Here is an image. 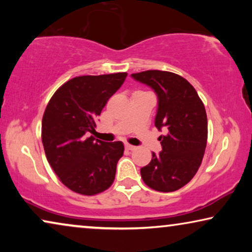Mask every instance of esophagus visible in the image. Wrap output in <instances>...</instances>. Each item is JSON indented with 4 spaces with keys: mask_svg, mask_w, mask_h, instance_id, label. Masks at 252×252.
Segmentation results:
<instances>
[{
    "mask_svg": "<svg viewBox=\"0 0 252 252\" xmlns=\"http://www.w3.org/2000/svg\"><path fill=\"white\" fill-rule=\"evenodd\" d=\"M125 149H126V150L132 151V150L135 149V147H134V146H130V144H125Z\"/></svg>",
    "mask_w": 252,
    "mask_h": 252,
    "instance_id": "obj_1",
    "label": "esophagus"
}]
</instances>
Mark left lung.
Instances as JSON below:
<instances>
[{"label": "left lung", "instance_id": "obj_1", "mask_svg": "<svg viewBox=\"0 0 252 252\" xmlns=\"http://www.w3.org/2000/svg\"><path fill=\"white\" fill-rule=\"evenodd\" d=\"M132 77L156 92L155 125L167 132L159 136L163 150L153 153L150 163L141 168V178L154 190L175 191L194 178L202 164L208 142L204 104L195 88L173 72L148 70Z\"/></svg>", "mask_w": 252, "mask_h": 252}]
</instances>
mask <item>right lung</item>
Returning a JSON list of instances; mask_svg holds the SVG:
<instances>
[{
    "label": "right lung",
    "instance_id": "add662e5",
    "mask_svg": "<svg viewBox=\"0 0 252 252\" xmlns=\"http://www.w3.org/2000/svg\"><path fill=\"white\" fill-rule=\"evenodd\" d=\"M126 77V72L75 77L55 92L44 110L46 157L62 184L77 194L97 195L115 180L123 142L105 143L88 134L95 132L97 117Z\"/></svg>",
    "mask_w": 252,
    "mask_h": 252
}]
</instances>
